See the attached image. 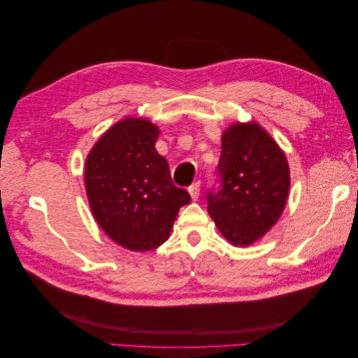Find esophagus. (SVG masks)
I'll return each instance as SVG.
<instances>
[{
	"instance_id": "obj_1",
	"label": "esophagus",
	"mask_w": 358,
	"mask_h": 358,
	"mask_svg": "<svg viewBox=\"0 0 358 358\" xmlns=\"http://www.w3.org/2000/svg\"><path fill=\"white\" fill-rule=\"evenodd\" d=\"M188 192L192 200H197L200 197V182L192 183V185L188 188Z\"/></svg>"
}]
</instances>
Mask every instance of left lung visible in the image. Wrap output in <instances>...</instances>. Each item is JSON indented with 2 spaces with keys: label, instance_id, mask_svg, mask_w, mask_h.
I'll return each instance as SVG.
<instances>
[{
  "label": "left lung",
  "instance_id": "left-lung-1",
  "mask_svg": "<svg viewBox=\"0 0 358 358\" xmlns=\"http://www.w3.org/2000/svg\"><path fill=\"white\" fill-rule=\"evenodd\" d=\"M220 189L208 192V212L234 246H249L279 220L289 191L285 154L257 122L233 124L222 134Z\"/></svg>",
  "mask_w": 358,
  "mask_h": 358
}]
</instances>
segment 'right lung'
I'll return each instance as SVG.
<instances>
[{"instance_id":"obj_1","label":"right lung","mask_w":358,"mask_h":358,"mask_svg":"<svg viewBox=\"0 0 358 358\" xmlns=\"http://www.w3.org/2000/svg\"><path fill=\"white\" fill-rule=\"evenodd\" d=\"M148 119L125 117L99 138L85 162V188L94 218L113 242L145 252L164 243L188 191L171 180Z\"/></svg>"}]
</instances>
